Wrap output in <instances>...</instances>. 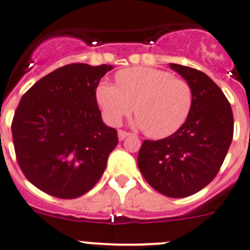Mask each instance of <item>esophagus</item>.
Masks as SVG:
<instances>
[{"label":"esophagus","instance_id":"esophagus-1","mask_svg":"<svg viewBox=\"0 0 250 250\" xmlns=\"http://www.w3.org/2000/svg\"><path fill=\"white\" fill-rule=\"evenodd\" d=\"M129 136L130 133H128V132H125V130H118V138H120V141H123V139H125Z\"/></svg>","mask_w":250,"mask_h":250}]
</instances>
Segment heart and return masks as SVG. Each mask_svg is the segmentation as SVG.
<instances>
[{"instance_id":"1","label":"heart","mask_w":250,"mask_h":250,"mask_svg":"<svg viewBox=\"0 0 250 250\" xmlns=\"http://www.w3.org/2000/svg\"><path fill=\"white\" fill-rule=\"evenodd\" d=\"M117 84L101 82L96 100L104 120L118 125L133 108L134 125L152 138H163L178 130L193 104L192 87L186 80L152 67H132L116 75Z\"/></svg>"}]
</instances>
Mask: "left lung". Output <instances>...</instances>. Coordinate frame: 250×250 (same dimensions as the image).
I'll list each match as a JSON object with an SVG mask.
<instances>
[{"label": "left lung", "mask_w": 250, "mask_h": 250, "mask_svg": "<svg viewBox=\"0 0 250 250\" xmlns=\"http://www.w3.org/2000/svg\"><path fill=\"white\" fill-rule=\"evenodd\" d=\"M169 66L192 87V109L172 136L143 142L137 162L157 192L184 198L214 179L233 139L234 121L227 97L206 73L181 64Z\"/></svg>", "instance_id": "left-lung-1"}]
</instances>
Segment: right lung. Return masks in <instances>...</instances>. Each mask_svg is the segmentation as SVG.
<instances>
[{"mask_svg": "<svg viewBox=\"0 0 250 250\" xmlns=\"http://www.w3.org/2000/svg\"><path fill=\"white\" fill-rule=\"evenodd\" d=\"M112 68L67 64L36 82L20 101L12 121L16 157L42 192L73 199L102 177L118 137L103 123L96 88Z\"/></svg>", "mask_w": 250, "mask_h": 250, "instance_id": "1", "label": "right lung"}]
</instances>
